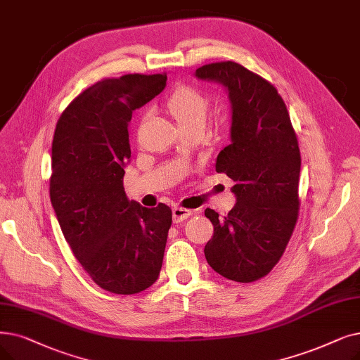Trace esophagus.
I'll return each instance as SVG.
<instances>
[{
  "mask_svg": "<svg viewBox=\"0 0 360 360\" xmlns=\"http://www.w3.org/2000/svg\"><path fill=\"white\" fill-rule=\"evenodd\" d=\"M191 216V210L184 209V207H174L172 210V217H174V222H182L185 219H188Z\"/></svg>",
  "mask_w": 360,
  "mask_h": 360,
  "instance_id": "34e87169",
  "label": "esophagus"
}]
</instances>
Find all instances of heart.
<instances>
[{
    "label": "heart",
    "instance_id": "b5f03b06",
    "mask_svg": "<svg viewBox=\"0 0 360 360\" xmlns=\"http://www.w3.org/2000/svg\"><path fill=\"white\" fill-rule=\"evenodd\" d=\"M166 107L182 131L191 128L202 129L209 117L210 100L200 89L182 85L170 94Z\"/></svg>",
    "mask_w": 360,
    "mask_h": 360
}]
</instances>
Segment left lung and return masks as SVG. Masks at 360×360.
<instances>
[{
    "instance_id": "left-lung-1",
    "label": "left lung",
    "mask_w": 360,
    "mask_h": 360,
    "mask_svg": "<svg viewBox=\"0 0 360 360\" xmlns=\"http://www.w3.org/2000/svg\"><path fill=\"white\" fill-rule=\"evenodd\" d=\"M195 76L229 91L232 143L219 153L216 172L236 182L237 195V205L222 219L205 210L213 224L205 256L219 275L253 283L283 257L299 219V141L283 97L260 75L219 61L198 68Z\"/></svg>"
}]
</instances>
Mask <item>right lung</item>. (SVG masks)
<instances>
[{
    "label": "right lung",
    "instance_id": "right-lung-1",
    "mask_svg": "<svg viewBox=\"0 0 360 360\" xmlns=\"http://www.w3.org/2000/svg\"><path fill=\"white\" fill-rule=\"evenodd\" d=\"M166 73L105 77L81 92L57 120L50 197L61 232L98 287L136 294L159 278L172 210L147 209L123 190L132 112L166 86Z\"/></svg>",
    "mask_w": 360,
    "mask_h": 360
}]
</instances>
